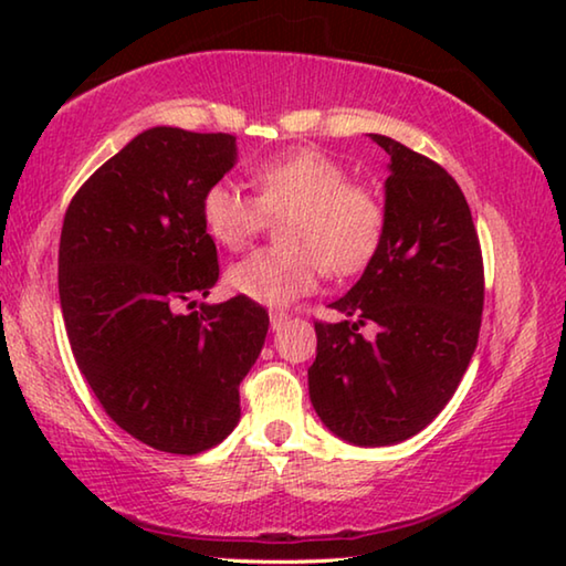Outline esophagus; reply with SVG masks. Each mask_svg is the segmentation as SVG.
Wrapping results in <instances>:
<instances>
[{
    "mask_svg": "<svg viewBox=\"0 0 566 566\" xmlns=\"http://www.w3.org/2000/svg\"><path fill=\"white\" fill-rule=\"evenodd\" d=\"M286 319H290V317H286V314H284V312H272V314H270V324H272V332H280V329L284 327V324H286Z\"/></svg>",
    "mask_w": 566,
    "mask_h": 566,
    "instance_id": "34e87169",
    "label": "esophagus"
}]
</instances>
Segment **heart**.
<instances>
[{
    "mask_svg": "<svg viewBox=\"0 0 566 566\" xmlns=\"http://www.w3.org/2000/svg\"><path fill=\"white\" fill-rule=\"evenodd\" d=\"M254 197L234 181H214L202 197V224L224 249H242L270 219H282V247L234 262L227 282L237 294L266 306H286L310 294L322 270L332 276L361 272L385 239L387 209L375 189L349 181L337 159L317 149H292L249 171Z\"/></svg>",
    "mask_w": 566,
    "mask_h": 566,
    "instance_id": "1",
    "label": "heart"
}]
</instances>
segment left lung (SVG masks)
<instances>
[{
  "label": "left lung",
  "mask_w": 566,
  "mask_h": 566,
  "mask_svg": "<svg viewBox=\"0 0 566 566\" xmlns=\"http://www.w3.org/2000/svg\"><path fill=\"white\" fill-rule=\"evenodd\" d=\"M387 229L361 280L332 302L337 324L314 322L310 397L334 434L357 447L405 442L462 381L484 306L482 247L472 212L444 167L385 134ZM378 324L369 343L358 334Z\"/></svg>",
  "instance_id": "left-lung-1"
}]
</instances>
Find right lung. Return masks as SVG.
Returning <instances> with one entry per match:
<instances>
[{
	"label": "right lung",
	"instance_id": "add662e5",
	"mask_svg": "<svg viewBox=\"0 0 566 566\" xmlns=\"http://www.w3.org/2000/svg\"><path fill=\"white\" fill-rule=\"evenodd\" d=\"M232 134L151 127L94 171L66 207L60 302L76 367L124 432L199 454L239 421V381L270 314L247 296L195 306L217 284L205 191L237 161Z\"/></svg>",
	"mask_w": 566,
	"mask_h": 566
}]
</instances>
